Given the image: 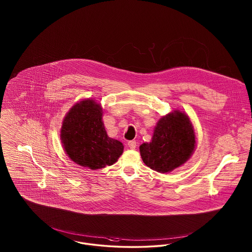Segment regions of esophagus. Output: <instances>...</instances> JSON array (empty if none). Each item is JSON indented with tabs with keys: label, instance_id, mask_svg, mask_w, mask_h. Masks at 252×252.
Returning <instances> with one entry per match:
<instances>
[{
	"label": "esophagus",
	"instance_id": "1",
	"mask_svg": "<svg viewBox=\"0 0 252 252\" xmlns=\"http://www.w3.org/2000/svg\"><path fill=\"white\" fill-rule=\"evenodd\" d=\"M127 145H128V147H129L130 149H135L136 146H137V143H136L135 141H130V142L127 143Z\"/></svg>",
	"mask_w": 252,
	"mask_h": 252
}]
</instances>
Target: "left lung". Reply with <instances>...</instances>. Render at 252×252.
<instances>
[{
	"label": "left lung",
	"instance_id": "left-lung-1",
	"mask_svg": "<svg viewBox=\"0 0 252 252\" xmlns=\"http://www.w3.org/2000/svg\"><path fill=\"white\" fill-rule=\"evenodd\" d=\"M195 132L189 116L176 109L158 121L150 143L140 145L146 166L161 174L183 165L194 152Z\"/></svg>",
	"mask_w": 252,
	"mask_h": 252
}]
</instances>
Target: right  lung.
Listing matches in <instances>:
<instances>
[{"instance_id":"right-lung-1","label":"right lung","mask_w":252,"mask_h":252,"mask_svg":"<svg viewBox=\"0 0 252 252\" xmlns=\"http://www.w3.org/2000/svg\"><path fill=\"white\" fill-rule=\"evenodd\" d=\"M102 116L101 105L89 98L74 104L62 122V146L82 167L96 170L112 165L124 152L120 141L108 137Z\"/></svg>"}]
</instances>
